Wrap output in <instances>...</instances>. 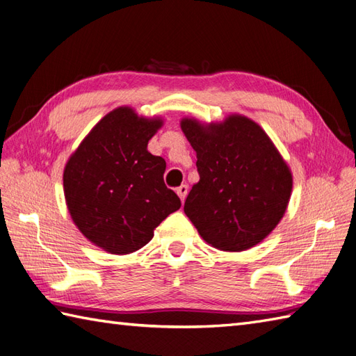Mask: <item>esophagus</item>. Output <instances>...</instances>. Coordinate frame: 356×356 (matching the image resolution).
I'll return each instance as SVG.
<instances>
[{
  "label": "esophagus",
  "instance_id": "esophagus-1",
  "mask_svg": "<svg viewBox=\"0 0 356 356\" xmlns=\"http://www.w3.org/2000/svg\"><path fill=\"white\" fill-rule=\"evenodd\" d=\"M176 193H177V195L180 197V200L182 202H185V199H186V195H188V185H185V184H182L180 185L177 190H176Z\"/></svg>",
  "mask_w": 356,
  "mask_h": 356
}]
</instances>
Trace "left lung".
<instances>
[{
    "label": "left lung",
    "mask_w": 356,
    "mask_h": 356,
    "mask_svg": "<svg viewBox=\"0 0 356 356\" xmlns=\"http://www.w3.org/2000/svg\"><path fill=\"white\" fill-rule=\"evenodd\" d=\"M182 131L197 153L200 180L185 214L203 240L220 251H245L268 236L286 211L292 174L254 120L232 115L205 127L184 119Z\"/></svg>",
    "instance_id": "8db88e82"
}]
</instances>
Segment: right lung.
<instances>
[{
    "label": "right lung",
    "instance_id": "right-lung-1",
    "mask_svg": "<svg viewBox=\"0 0 356 356\" xmlns=\"http://www.w3.org/2000/svg\"><path fill=\"white\" fill-rule=\"evenodd\" d=\"M161 119L139 118L128 107L96 124L64 170V194L73 222L111 254H130L180 208L163 182L165 159L147 149Z\"/></svg>",
    "mask_w": 356,
    "mask_h": 356
}]
</instances>
